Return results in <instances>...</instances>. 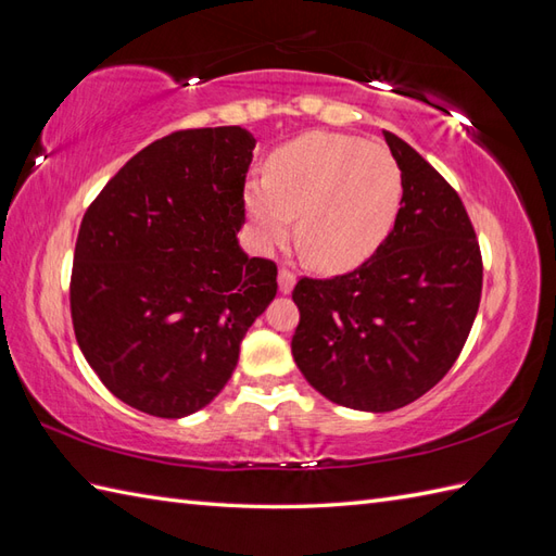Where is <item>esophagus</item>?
Returning <instances> with one entry per match:
<instances>
[{"label": "esophagus", "mask_w": 556, "mask_h": 556, "mask_svg": "<svg viewBox=\"0 0 556 556\" xmlns=\"http://www.w3.org/2000/svg\"><path fill=\"white\" fill-rule=\"evenodd\" d=\"M277 281H279V291L281 293H291L293 287H296V277H293L291 271H287V269H279Z\"/></svg>", "instance_id": "34e87169"}]
</instances>
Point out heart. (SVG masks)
<instances>
[{"label":"heart","mask_w":556,"mask_h":556,"mask_svg":"<svg viewBox=\"0 0 556 556\" xmlns=\"http://www.w3.org/2000/svg\"><path fill=\"white\" fill-rule=\"evenodd\" d=\"M404 174L392 152L358 138L313 131L277 148L267 179L245 184V215L257 248L296 236L323 271H349L377 253L392 231Z\"/></svg>","instance_id":"1"}]
</instances>
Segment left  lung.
<instances>
[{
    "label": "left lung",
    "mask_w": 556,
    "mask_h": 556,
    "mask_svg": "<svg viewBox=\"0 0 556 556\" xmlns=\"http://www.w3.org/2000/svg\"><path fill=\"white\" fill-rule=\"evenodd\" d=\"M404 174L387 241L334 279H301L291 353L305 380L339 406L387 413L452 368L478 315L482 257L458 193L406 140L382 131Z\"/></svg>",
    "instance_id": "1"
}]
</instances>
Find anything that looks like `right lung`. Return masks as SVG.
<instances>
[{
  "label": "right lung",
  "mask_w": 556,
  "mask_h": 556,
  "mask_svg": "<svg viewBox=\"0 0 556 556\" xmlns=\"http://www.w3.org/2000/svg\"><path fill=\"white\" fill-rule=\"evenodd\" d=\"M255 138L176 131L116 172L80 222L71 320L102 384L157 418L215 399L241 341L277 296V265L241 243Z\"/></svg>",
  "instance_id": "1"
}]
</instances>
